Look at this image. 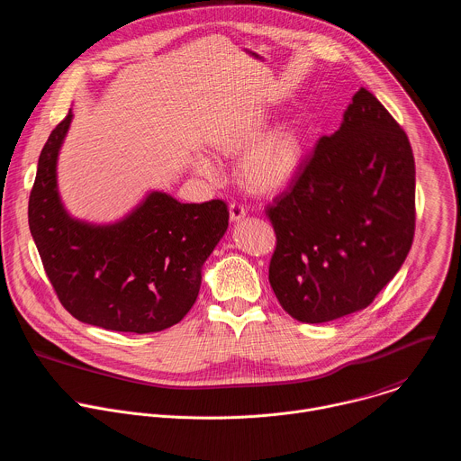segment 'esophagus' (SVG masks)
Listing matches in <instances>:
<instances>
[{"label":"esophagus","instance_id":"1","mask_svg":"<svg viewBox=\"0 0 461 461\" xmlns=\"http://www.w3.org/2000/svg\"><path fill=\"white\" fill-rule=\"evenodd\" d=\"M246 213H248V212H246V208H244L242 204H239V203H231V204H230V219H231L233 222L244 219Z\"/></svg>","mask_w":461,"mask_h":461}]
</instances>
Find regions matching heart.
Returning a JSON list of instances; mask_svg holds the SVG:
<instances>
[{
    "label": "heart",
    "instance_id": "1",
    "mask_svg": "<svg viewBox=\"0 0 461 461\" xmlns=\"http://www.w3.org/2000/svg\"><path fill=\"white\" fill-rule=\"evenodd\" d=\"M264 133L266 122L255 119L219 137L217 148L226 156H239L246 150L239 163L242 185L255 194H276L296 176L302 161V144L298 131L291 126L278 128L262 139ZM195 168L206 177H217V167L210 158L199 156Z\"/></svg>",
    "mask_w": 461,
    "mask_h": 461
}]
</instances>
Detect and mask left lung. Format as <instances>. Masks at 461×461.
<instances>
[{"mask_svg":"<svg viewBox=\"0 0 461 461\" xmlns=\"http://www.w3.org/2000/svg\"><path fill=\"white\" fill-rule=\"evenodd\" d=\"M414 176L407 133L360 88L266 208L276 235L269 284L287 315L322 324L367 308L412 246Z\"/></svg>","mask_w":461,"mask_h":461,"instance_id":"8db88e82","label":"left lung"}]
</instances>
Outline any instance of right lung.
<instances>
[{
	"label": "right lung",
	"mask_w": 461,
	"mask_h": 461,
	"mask_svg": "<svg viewBox=\"0 0 461 461\" xmlns=\"http://www.w3.org/2000/svg\"><path fill=\"white\" fill-rule=\"evenodd\" d=\"M72 112L52 130L38 161L29 226L47 276L77 321L121 333H156L181 322L201 289L203 264L228 230L221 199L183 204L151 192L108 226L72 219L56 181Z\"/></svg>",
	"instance_id": "1"
}]
</instances>
